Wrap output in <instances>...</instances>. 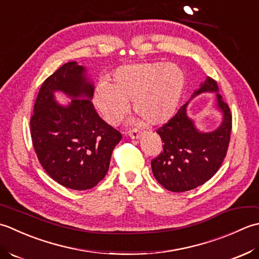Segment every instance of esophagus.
<instances>
[{
	"mask_svg": "<svg viewBox=\"0 0 259 259\" xmlns=\"http://www.w3.org/2000/svg\"><path fill=\"white\" fill-rule=\"evenodd\" d=\"M128 136L131 137V139L137 140V139H140L141 133H140V132H137V131H131V132H128Z\"/></svg>",
	"mask_w": 259,
	"mask_h": 259,
	"instance_id": "34e87169",
	"label": "esophagus"
}]
</instances>
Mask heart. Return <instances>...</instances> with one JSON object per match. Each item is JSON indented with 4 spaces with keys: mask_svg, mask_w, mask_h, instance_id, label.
I'll return each instance as SVG.
<instances>
[{
    "mask_svg": "<svg viewBox=\"0 0 259 259\" xmlns=\"http://www.w3.org/2000/svg\"><path fill=\"white\" fill-rule=\"evenodd\" d=\"M183 87V72L173 63H136L118 68L109 83H98L93 102L112 125L118 124L127 113L130 102L133 112L141 117L137 124L146 120L152 125H161L176 113Z\"/></svg>",
    "mask_w": 259,
    "mask_h": 259,
    "instance_id": "heart-1",
    "label": "heart"
}]
</instances>
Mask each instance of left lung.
Instances as JSON below:
<instances>
[{
  "label": "left lung",
  "instance_id": "left-lung-1",
  "mask_svg": "<svg viewBox=\"0 0 259 259\" xmlns=\"http://www.w3.org/2000/svg\"><path fill=\"white\" fill-rule=\"evenodd\" d=\"M215 93L217 108L223 113V122L212 132H200L187 114L188 104L167 123L156 130L163 144L160 155L151 162L155 179L168 191L184 192L209 181L223 164L229 146L231 113L217 82L207 77L192 98L202 93Z\"/></svg>",
  "mask_w": 259,
  "mask_h": 259
}]
</instances>
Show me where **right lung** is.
I'll use <instances>...</instances> for the list:
<instances>
[{
  "instance_id": "right-lung-1",
  "label": "right lung",
  "mask_w": 259,
  "mask_h": 259,
  "mask_svg": "<svg viewBox=\"0 0 259 259\" xmlns=\"http://www.w3.org/2000/svg\"><path fill=\"white\" fill-rule=\"evenodd\" d=\"M85 67L67 62L42 83L30 119L39 162L50 178L72 190H88L103 180L122 134L99 117L92 102L94 85ZM72 100L58 104L53 93Z\"/></svg>"
}]
</instances>
